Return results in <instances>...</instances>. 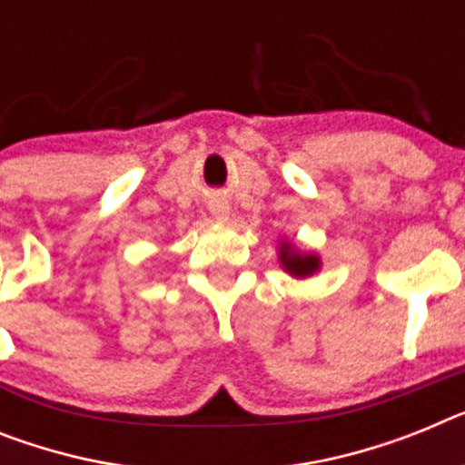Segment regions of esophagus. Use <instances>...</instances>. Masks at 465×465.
<instances>
[{
  "instance_id": "esophagus-1",
  "label": "esophagus",
  "mask_w": 465,
  "mask_h": 465,
  "mask_svg": "<svg viewBox=\"0 0 465 465\" xmlns=\"http://www.w3.org/2000/svg\"><path fill=\"white\" fill-rule=\"evenodd\" d=\"M213 213H216L218 218H225V216H228V212H225V209H216V212H213Z\"/></svg>"
}]
</instances>
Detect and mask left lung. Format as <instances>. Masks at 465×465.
Masks as SVG:
<instances>
[{
    "label": "left lung",
    "instance_id": "obj_1",
    "mask_svg": "<svg viewBox=\"0 0 465 465\" xmlns=\"http://www.w3.org/2000/svg\"><path fill=\"white\" fill-rule=\"evenodd\" d=\"M282 265L287 268L292 275H299V277H308L317 271V259L315 256H301V253L292 252V247H282Z\"/></svg>",
    "mask_w": 465,
    "mask_h": 465
}]
</instances>
